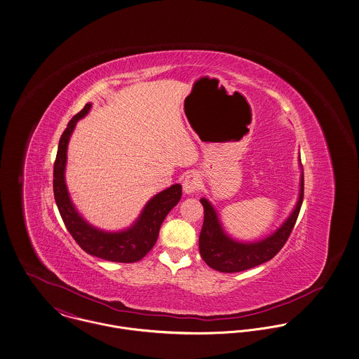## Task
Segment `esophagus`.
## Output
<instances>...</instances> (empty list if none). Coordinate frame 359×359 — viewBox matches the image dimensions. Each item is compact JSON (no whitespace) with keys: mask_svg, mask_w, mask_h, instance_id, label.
I'll list each match as a JSON object with an SVG mask.
<instances>
[{"mask_svg":"<svg viewBox=\"0 0 359 359\" xmlns=\"http://www.w3.org/2000/svg\"><path fill=\"white\" fill-rule=\"evenodd\" d=\"M199 186H201V179H199L198 173H196V172L189 173L183 180V190L186 194H191V193L197 191Z\"/></svg>","mask_w":359,"mask_h":359,"instance_id":"1","label":"esophagus"}]
</instances>
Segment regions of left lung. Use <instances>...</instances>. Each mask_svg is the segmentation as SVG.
<instances>
[{
	"instance_id": "8db88e82",
	"label": "left lung",
	"mask_w": 359,
	"mask_h": 359,
	"mask_svg": "<svg viewBox=\"0 0 359 359\" xmlns=\"http://www.w3.org/2000/svg\"><path fill=\"white\" fill-rule=\"evenodd\" d=\"M304 197V176L302 173L300 196L297 205L287 220L278 230L259 242L242 243L224 234L213 206L205 198L201 199L203 206V224L199 234V253L203 262L220 273H239L271 260L289 238Z\"/></svg>"
}]
</instances>
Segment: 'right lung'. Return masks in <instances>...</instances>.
<instances>
[{"label": "right lung", "mask_w": 359, "mask_h": 359, "mask_svg": "<svg viewBox=\"0 0 359 359\" xmlns=\"http://www.w3.org/2000/svg\"><path fill=\"white\" fill-rule=\"evenodd\" d=\"M89 109L90 103H86L80 113L67 123V128L60 136L56 160L53 163L55 201L66 229L88 255L116 263H135L143 259L156 245L163 219L182 198V186L173 184L150 199L140 217L128 230L106 233L88 224L77 213L69 197L65 183V166L70 135L77 121L81 120Z\"/></svg>", "instance_id": "add662e5"}]
</instances>
